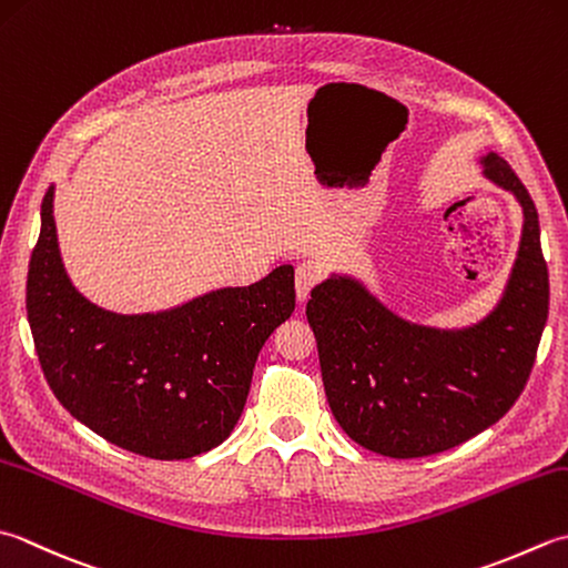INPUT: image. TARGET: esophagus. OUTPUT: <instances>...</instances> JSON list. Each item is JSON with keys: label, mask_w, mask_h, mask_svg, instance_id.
Returning <instances> with one entry per match:
<instances>
[{"label": "esophagus", "mask_w": 568, "mask_h": 568, "mask_svg": "<svg viewBox=\"0 0 568 568\" xmlns=\"http://www.w3.org/2000/svg\"><path fill=\"white\" fill-rule=\"evenodd\" d=\"M320 277H322V271H320L317 263L305 261V263L297 265V271H295V295H297L300 303H305V300L310 297V291H313V287L320 283Z\"/></svg>", "instance_id": "34e87169"}]
</instances>
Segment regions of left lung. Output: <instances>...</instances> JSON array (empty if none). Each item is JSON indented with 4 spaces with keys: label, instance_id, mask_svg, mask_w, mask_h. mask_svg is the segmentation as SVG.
Segmentation results:
<instances>
[{
    "label": "left lung",
    "instance_id": "1",
    "mask_svg": "<svg viewBox=\"0 0 568 568\" xmlns=\"http://www.w3.org/2000/svg\"><path fill=\"white\" fill-rule=\"evenodd\" d=\"M480 164L525 219L503 297L483 320L450 329L420 325L337 273L307 300L329 408L366 450L424 458L460 446L515 406L535 366L549 315L537 206L503 158L487 152Z\"/></svg>",
    "mask_w": 568,
    "mask_h": 568
}]
</instances>
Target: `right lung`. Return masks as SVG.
Here are the masks:
<instances>
[{"label":"right lung","mask_w":568,"mask_h":568,"mask_svg":"<svg viewBox=\"0 0 568 568\" xmlns=\"http://www.w3.org/2000/svg\"><path fill=\"white\" fill-rule=\"evenodd\" d=\"M295 310V271L219 287L162 313L118 315L75 291L53 221V184L27 277L43 376L69 414L118 448L154 460L224 443L246 406L258 352Z\"/></svg>","instance_id":"obj_1"}]
</instances>
